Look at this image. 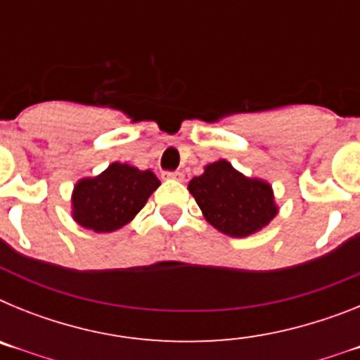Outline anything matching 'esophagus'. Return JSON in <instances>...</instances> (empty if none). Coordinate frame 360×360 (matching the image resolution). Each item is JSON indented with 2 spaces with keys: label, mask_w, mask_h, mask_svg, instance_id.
Listing matches in <instances>:
<instances>
[{
  "label": "esophagus",
  "mask_w": 360,
  "mask_h": 360,
  "mask_svg": "<svg viewBox=\"0 0 360 360\" xmlns=\"http://www.w3.org/2000/svg\"><path fill=\"white\" fill-rule=\"evenodd\" d=\"M165 178H173V180H184V174L180 171H165Z\"/></svg>",
  "instance_id": "1"
}]
</instances>
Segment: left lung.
<instances>
[{
    "label": "left lung",
    "instance_id": "left-lung-1",
    "mask_svg": "<svg viewBox=\"0 0 360 360\" xmlns=\"http://www.w3.org/2000/svg\"><path fill=\"white\" fill-rule=\"evenodd\" d=\"M189 191L209 224L229 236L254 234L278 212L269 184L245 178L225 160L207 165Z\"/></svg>",
    "mask_w": 360,
    "mask_h": 360
}]
</instances>
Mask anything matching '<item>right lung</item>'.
Wrapping results in <instances>:
<instances>
[{"label": "right lung", "instance_id": "obj_1", "mask_svg": "<svg viewBox=\"0 0 360 360\" xmlns=\"http://www.w3.org/2000/svg\"><path fill=\"white\" fill-rule=\"evenodd\" d=\"M158 186V178L149 169L115 162L103 174L75 186L73 218L95 232H113L133 219Z\"/></svg>", "mask_w": 360, "mask_h": 360}]
</instances>
